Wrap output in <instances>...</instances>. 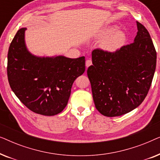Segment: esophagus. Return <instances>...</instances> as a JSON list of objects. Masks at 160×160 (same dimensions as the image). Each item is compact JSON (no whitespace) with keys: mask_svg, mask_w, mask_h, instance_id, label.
<instances>
[{"mask_svg":"<svg viewBox=\"0 0 160 160\" xmlns=\"http://www.w3.org/2000/svg\"><path fill=\"white\" fill-rule=\"evenodd\" d=\"M92 60H86V67L88 68L89 66H90V65H92Z\"/></svg>","mask_w":160,"mask_h":160,"instance_id":"obj_1","label":"esophagus"}]
</instances>
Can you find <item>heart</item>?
<instances>
[{"instance_id": "obj_1", "label": "heart", "mask_w": 160, "mask_h": 160, "mask_svg": "<svg viewBox=\"0 0 160 160\" xmlns=\"http://www.w3.org/2000/svg\"><path fill=\"white\" fill-rule=\"evenodd\" d=\"M115 25L106 27L99 33V38H105L100 43V47L108 52H116L123 47L126 41V35L122 30H117Z\"/></svg>"}]
</instances>
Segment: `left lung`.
<instances>
[{
	"instance_id": "left-lung-1",
	"label": "left lung",
	"mask_w": 160,
	"mask_h": 160,
	"mask_svg": "<svg viewBox=\"0 0 160 160\" xmlns=\"http://www.w3.org/2000/svg\"><path fill=\"white\" fill-rule=\"evenodd\" d=\"M134 42L116 52H92L87 69L95 108L103 116L119 117L142 103L154 77L157 52L148 30L138 22Z\"/></svg>"
}]
</instances>
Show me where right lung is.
Here are the masks:
<instances>
[{"instance_id":"add662e5","label":"right lung","mask_w":160,"mask_h":160,"mask_svg":"<svg viewBox=\"0 0 160 160\" xmlns=\"http://www.w3.org/2000/svg\"><path fill=\"white\" fill-rule=\"evenodd\" d=\"M26 30L22 28L17 31L8 49V83L30 111L56 115L67 106L74 81L84 73L85 58L35 56L26 47Z\"/></svg>"}]
</instances>
